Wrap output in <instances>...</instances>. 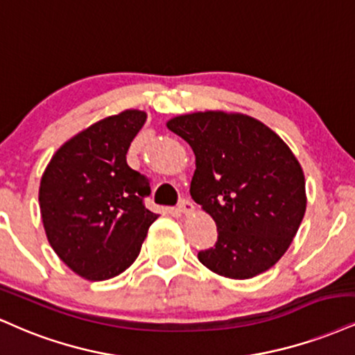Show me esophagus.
<instances>
[{"label": "esophagus", "mask_w": 355, "mask_h": 355, "mask_svg": "<svg viewBox=\"0 0 355 355\" xmlns=\"http://www.w3.org/2000/svg\"><path fill=\"white\" fill-rule=\"evenodd\" d=\"M179 211L184 212V214H193V212H194L193 201H189L187 198H182L181 201H179Z\"/></svg>", "instance_id": "esophagus-1"}]
</instances>
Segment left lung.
<instances>
[{
    "label": "left lung",
    "mask_w": 355,
    "mask_h": 355,
    "mask_svg": "<svg viewBox=\"0 0 355 355\" xmlns=\"http://www.w3.org/2000/svg\"><path fill=\"white\" fill-rule=\"evenodd\" d=\"M193 148L191 196L218 226L214 248L198 252L212 272L251 279L284 256L306 212L299 161L272 129L245 114L193 112L168 121Z\"/></svg>",
    "instance_id": "8db88e82"
}]
</instances>
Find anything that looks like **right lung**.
I'll list each match as a JSON object with an SVG mask.
<instances>
[{
  "label": "right lung",
  "instance_id": "right-lung-1",
  "mask_svg": "<svg viewBox=\"0 0 355 355\" xmlns=\"http://www.w3.org/2000/svg\"><path fill=\"white\" fill-rule=\"evenodd\" d=\"M144 121V111L128 110L91 124L54 153L41 178L40 209L49 244L87 281L126 270L157 219L144 206L149 179L126 161Z\"/></svg>",
  "mask_w": 355,
  "mask_h": 355
}]
</instances>
